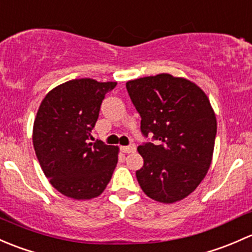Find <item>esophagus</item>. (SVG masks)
I'll return each mask as SVG.
<instances>
[{"label":"esophagus","mask_w":252,"mask_h":252,"mask_svg":"<svg viewBox=\"0 0 252 252\" xmlns=\"http://www.w3.org/2000/svg\"><path fill=\"white\" fill-rule=\"evenodd\" d=\"M134 150H136V145H134V144L125 145V147H121V152L126 153V154H128V153H133Z\"/></svg>","instance_id":"esophagus-1"}]
</instances>
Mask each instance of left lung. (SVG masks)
Masks as SVG:
<instances>
[{
  "instance_id": "obj_1",
  "label": "left lung",
  "mask_w": 252,
  "mask_h": 252,
  "mask_svg": "<svg viewBox=\"0 0 252 252\" xmlns=\"http://www.w3.org/2000/svg\"><path fill=\"white\" fill-rule=\"evenodd\" d=\"M126 88L142 118V133H153L157 141L137 148L144 160L137 181L153 200H182L212 161L217 121L209 98L190 80L171 74L129 80Z\"/></svg>"
}]
</instances>
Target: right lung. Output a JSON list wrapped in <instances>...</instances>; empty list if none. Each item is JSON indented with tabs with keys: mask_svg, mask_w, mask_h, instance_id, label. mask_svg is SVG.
Here are the masks:
<instances>
[{
	"mask_svg": "<svg viewBox=\"0 0 252 252\" xmlns=\"http://www.w3.org/2000/svg\"><path fill=\"white\" fill-rule=\"evenodd\" d=\"M116 82L75 79L46 94L33 121L32 143L49 183L63 195L90 200L104 191L119 147L88 143L105 93Z\"/></svg>",
	"mask_w": 252,
	"mask_h": 252,
	"instance_id": "right-lung-1",
	"label": "right lung"
}]
</instances>
